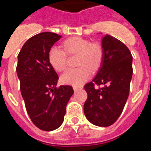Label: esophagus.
<instances>
[{
  "label": "esophagus",
  "instance_id": "esophagus-1",
  "mask_svg": "<svg viewBox=\"0 0 151 151\" xmlns=\"http://www.w3.org/2000/svg\"><path fill=\"white\" fill-rule=\"evenodd\" d=\"M73 89H74V91L80 90V89H82V86H76V85H73Z\"/></svg>",
  "mask_w": 151,
  "mask_h": 151
}]
</instances>
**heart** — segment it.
<instances>
[{"label":"heart","mask_w":151,"mask_h":151,"mask_svg":"<svg viewBox=\"0 0 151 151\" xmlns=\"http://www.w3.org/2000/svg\"><path fill=\"white\" fill-rule=\"evenodd\" d=\"M63 50L53 47L48 52V60L57 72L65 70L67 55H77L76 69H68L61 76L62 83L79 86L90 76L91 72L99 69L103 60L102 47L80 37H72L63 43Z\"/></svg>","instance_id":"obj_1"}]
</instances>
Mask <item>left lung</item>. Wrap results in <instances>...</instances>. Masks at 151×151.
<instances>
[{"instance_id": "obj_1", "label": "left lung", "mask_w": 151, "mask_h": 151, "mask_svg": "<svg viewBox=\"0 0 151 151\" xmlns=\"http://www.w3.org/2000/svg\"><path fill=\"white\" fill-rule=\"evenodd\" d=\"M102 47L101 67L94 79L84 87L88 94L84 113L92 124L107 127L118 119L129 97L132 56L122 41L109 35L103 38Z\"/></svg>"}]
</instances>
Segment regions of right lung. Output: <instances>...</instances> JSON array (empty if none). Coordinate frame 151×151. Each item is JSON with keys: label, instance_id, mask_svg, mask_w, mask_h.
Returning a JSON list of instances; mask_svg holds the SVG:
<instances>
[{"label": "right lung", "instance_id": "1", "mask_svg": "<svg viewBox=\"0 0 151 151\" xmlns=\"http://www.w3.org/2000/svg\"><path fill=\"white\" fill-rule=\"evenodd\" d=\"M60 38L53 32L37 34L18 54L17 72L26 111L34 125L47 132L60 126L74 93L70 85L57 87L59 77L48 60L49 50Z\"/></svg>", "mask_w": 151, "mask_h": 151}]
</instances>
